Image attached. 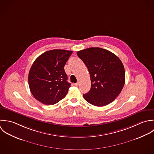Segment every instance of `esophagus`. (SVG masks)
<instances>
[{"label": "esophagus", "mask_w": 154, "mask_h": 154, "mask_svg": "<svg viewBox=\"0 0 154 154\" xmlns=\"http://www.w3.org/2000/svg\"><path fill=\"white\" fill-rule=\"evenodd\" d=\"M79 85H80L79 83H76L75 84V86L76 87H79Z\"/></svg>", "instance_id": "esophagus-1"}]
</instances>
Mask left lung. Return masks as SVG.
Listing matches in <instances>:
<instances>
[{"label": "left lung", "instance_id": "obj_1", "mask_svg": "<svg viewBox=\"0 0 154 154\" xmlns=\"http://www.w3.org/2000/svg\"><path fill=\"white\" fill-rule=\"evenodd\" d=\"M87 66L91 88L84 99L97 106L111 103L119 95L125 83L122 62L111 52L100 48H89L77 52Z\"/></svg>", "mask_w": 154, "mask_h": 154}]
</instances>
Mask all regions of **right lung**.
<instances>
[{"label":"right lung","mask_w":154,"mask_h":154,"mask_svg":"<svg viewBox=\"0 0 154 154\" xmlns=\"http://www.w3.org/2000/svg\"><path fill=\"white\" fill-rule=\"evenodd\" d=\"M72 51L54 49L44 52L33 62L29 74L32 96L41 103L52 105L66 95L71 84L64 66Z\"/></svg>","instance_id":"add662e5"}]
</instances>
